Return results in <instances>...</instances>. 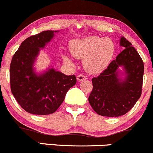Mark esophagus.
<instances>
[{
    "instance_id": "esophagus-1",
    "label": "esophagus",
    "mask_w": 153,
    "mask_h": 153,
    "mask_svg": "<svg viewBox=\"0 0 153 153\" xmlns=\"http://www.w3.org/2000/svg\"><path fill=\"white\" fill-rule=\"evenodd\" d=\"M76 79L79 82H80V81H83V80H85L86 79H87V77L82 74H79L76 76Z\"/></svg>"
}]
</instances>
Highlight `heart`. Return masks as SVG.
<instances>
[{
	"label": "heart",
	"mask_w": 153,
	"mask_h": 153,
	"mask_svg": "<svg viewBox=\"0 0 153 153\" xmlns=\"http://www.w3.org/2000/svg\"><path fill=\"white\" fill-rule=\"evenodd\" d=\"M70 51L74 58L83 59V65L88 72L99 74L103 71L111 62L115 52L112 40L99 36H88L71 42ZM65 62L71 64L68 56L63 57Z\"/></svg>",
	"instance_id": "heart-1"
}]
</instances>
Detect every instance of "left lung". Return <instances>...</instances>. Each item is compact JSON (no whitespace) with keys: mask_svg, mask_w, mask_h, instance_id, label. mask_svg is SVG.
I'll list each match as a JSON object with an SVG mask.
<instances>
[{"mask_svg":"<svg viewBox=\"0 0 153 153\" xmlns=\"http://www.w3.org/2000/svg\"><path fill=\"white\" fill-rule=\"evenodd\" d=\"M120 45L124 50L105 70L91 80L93 89L88 102L95 112L101 116L114 117L126 114L141 95L143 60L126 38H120ZM120 67L125 69L123 79L119 75Z\"/></svg>","mask_w":153,"mask_h":153,"instance_id":"8db88e82","label":"left lung"}]
</instances>
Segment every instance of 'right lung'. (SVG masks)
<instances>
[{"mask_svg":"<svg viewBox=\"0 0 153 153\" xmlns=\"http://www.w3.org/2000/svg\"><path fill=\"white\" fill-rule=\"evenodd\" d=\"M59 31L46 30L26 39L13 55L10 69L12 93L23 109L33 114L55 112L68 91L76 82L75 75L67 76L53 68L42 74L33 68L41 48Z\"/></svg>","mask_w":153,"mask_h":153,"instance_id":"right-lung-1","label":"right lung"}]
</instances>
